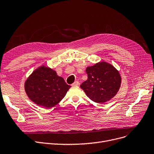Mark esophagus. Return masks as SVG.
<instances>
[{"mask_svg": "<svg viewBox=\"0 0 154 154\" xmlns=\"http://www.w3.org/2000/svg\"><path fill=\"white\" fill-rule=\"evenodd\" d=\"M79 85V81H75L74 83L72 84V86H77V85Z\"/></svg>", "mask_w": 154, "mask_h": 154, "instance_id": "esophagus-1", "label": "esophagus"}]
</instances>
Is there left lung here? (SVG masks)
Here are the masks:
<instances>
[{
  "label": "left lung",
  "mask_w": 154,
  "mask_h": 154,
  "mask_svg": "<svg viewBox=\"0 0 154 154\" xmlns=\"http://www.w3.org/2000/svg\"><path fill=\"white\" fill-rule=\"evenodd\" d=\"M88 79L80 85L87 96L97 103H105L117 94L120 87L121 76L112 64L99 62L85 69Z\"/></svg>",
  "instance_id": "8db88e82"
}]
</instances>
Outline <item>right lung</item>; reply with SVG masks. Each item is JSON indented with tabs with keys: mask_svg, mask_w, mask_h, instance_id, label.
<instances>
[{
	"mask_svg": "<svg viewBox=\"0 0 154 154\" xmlns=\"http://www.w3.org/2000/svg\"><path fill=\"white\" fill-rule=\"evenodd\" d=\"M70 88L55 70L44 65L32 72L24 83V88L29 99L37 106L47 109L59 103Z\"/></svg>",
	"mask_w": 154,
	"mask_h": 154,
	"instance_id": "right-lung-1",
	"label": "right lung"
}]
</instances>
